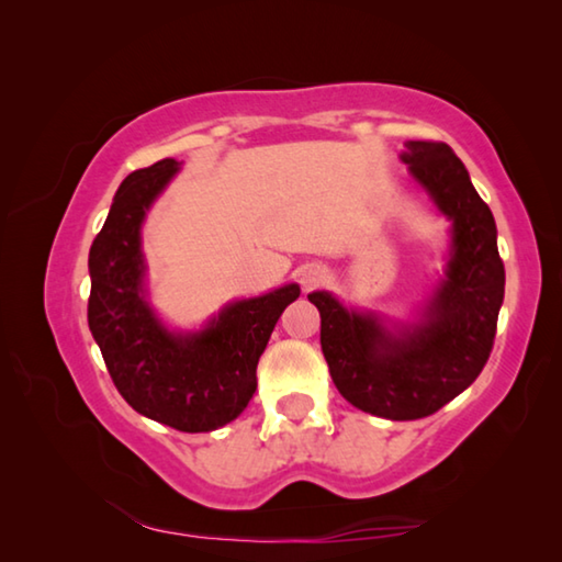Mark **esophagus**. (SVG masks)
I'll use <instances>...</instances> for the list:
<instances>
[{"label": "esophagus", "mask_w": 562, "mask_h": 562, "mask_svg": "<svg viewBox=\"0 0 562 562\" xmlns=\"http://www.w3.org/2000/svg\"><path fill=\"white\" fill-rule=\"evenodd\" d=\"M322 280H325V270H322V265H304L300 270V284L304 290L317 288Z\"/></svg>", "instance_id": "1"}]
</instances>
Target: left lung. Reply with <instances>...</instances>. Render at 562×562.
Wrapping results in <instances>:
<instances>
[{"label":"left lung","mask_w":562,"mask_h":562,"mask_svg":"<svg viewBox=\"0 0 562 562\" xmlns=\"http://www.w3.org/2000/svg\"><path fill=\"white\" fill-rule=\"evenodd\" d=\"M408 173L451 221L446 274L416 325L389 329L374 312H355L329 292L307 294L319 310V341L331 382L361 412L412 422L469 389L491 357L506 270L496 221L461 158L436 140H406Z\"/></svg>","instance_id":"obj_1"}]
</instances>
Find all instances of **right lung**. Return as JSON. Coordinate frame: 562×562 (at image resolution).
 <instances>
[{"mask_svg": "<svg viewBox=\"0 0 562 562\" xmlns=\"http://www.w3.org/2000/svg\"><path fill=\"white\" fill-rule=\"evenodd\" d=\"M178 168L176 158H164L121 183L89 252V329L119 394L138 414L201 434L231 424L250 404L260 355L300 288L231 302L201 331L160 325L146 302L140 225Z\"/></svg>", "mask_w": 562, "mask_h": 562, "instance_id": "right-lung-1", "label": "right lung"}]
</instances>
